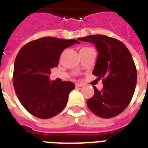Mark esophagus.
Segmentation results:
<instances>
[{"label":"esophagus","mask_w":148,"mask_h":148,"mask_svg":"<svg viewBox=\"0 0 148 148\" xmlns=\"http://www.w3.org/2000/svg\"><path fill=\"white\" fill-rule=\"evenodd\" d=\"M75 86H76V88H81V87H83V84H76Z\"/></svg>","instance_id":"34e87169"}]
</instances>
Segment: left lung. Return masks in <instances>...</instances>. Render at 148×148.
I'll list each match as a JSON object with an SVG mask.
<instances>
[{
  "instance_id": "obj_1",
  "label": "left lung",
  "mask_w": 148,
  "mask_h": 148,
  "mask_svg": "<svg viewBox=\"0 0 148 148\" xmlns=\"http://www.w3.org/2000/svg\"><path fill=\"white\" fill-rule=\"evenodd\" d=\"M79 40L92 43L98 52L92 74L102 79L103 89L94 87L95 95L87 101L88 108L102 118H111L125 110L137 84V70L127 47L105 35H90Z\"/></svg>"
}]
</instances>
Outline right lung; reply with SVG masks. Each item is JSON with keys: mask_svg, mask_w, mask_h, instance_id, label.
Instances as JSON below:
<instances>
[{"mask_svg": "<svg viewBox=\"0 0 148 148\" xmlns=\"http://www.w3.org/2000/svg\"><path fill=\"white\" fill-rule=\"evenodd\" d=\"M74 44L80 42L46 37L29 42L17 53L13 84L21 103L34 116L47 119L65 108L75 85L71 81H50L49 74L58 65L62 51Z\"/></svg>", "mask_w": 148, "mask_h": 148, "instance_id": "right-lung-1", "label": "right lung"}]
</instances>
